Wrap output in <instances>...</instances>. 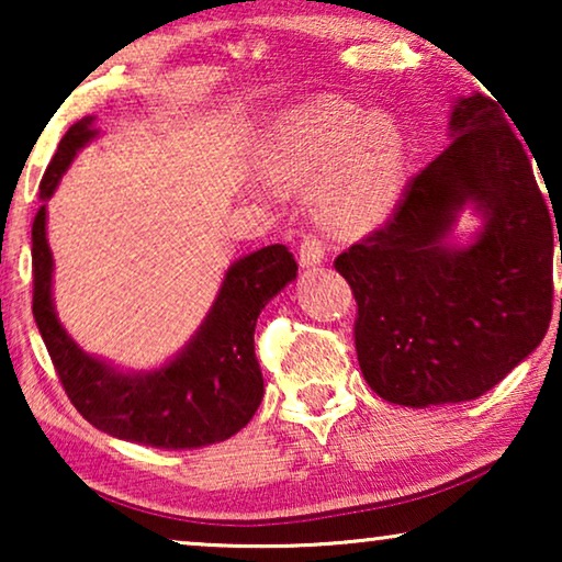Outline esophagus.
Returning <instances> with one entry per match:
<instances>
[{
	"label": "esophagus",
	"instance_id": "obj_1",
	"mask_svg": "<svg viewBox=\"0 0 562 562\" xmlns=\"http://www.w3.org/2000/svg\"><path fill=\"white\" fill-rule=\"evenodd\" d=\"M322 260H325V245H322L319 237L306 235L302 245H299V263L304 268H312V266H319Z\"/></svg>",
	"mask_w": 562,
	"mask_h": 562
}]
</instances>
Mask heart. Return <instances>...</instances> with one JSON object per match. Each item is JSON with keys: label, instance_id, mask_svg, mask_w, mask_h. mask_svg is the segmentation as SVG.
Returning <instances> with one entry per match:
<instances>
[{"label": "heart", "instance_id": "obj_1", "mask_svg": "<svg viewBox=\"0 0 562 562\" xmlns=\"http://www.w3.org/2000/svg\"><path fill=\"white\" fill-rule=\"evenodd\" d=\"M406 160L402 125L345 99L283 110L260 140L266 179L294 187L314 181V212L337 235H366L394 214L404 194Z\"/></svg>", "mask_w": 562, "mask_h": 562}]
</instances>
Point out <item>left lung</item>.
<instances>
[{"label": "left lung", "mask_w": 562, "mask_h": 562, "mask_svg": "<svg viewBox=\"0 0 562 562\" xmlns=\"http://www.w3.org/2000/svg\"><path fill=\"white\" fill-rule=\"evenodd\" d=\"M448 137L394 217L335 260L358 302L363 379L412 409L486 394L532 356L552 317V214L504 106L458 97ZM465 209L482 225L458 244Z\"/></svg>", "instance_id": "left-lung-1"}]
</instances>
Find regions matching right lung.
<instances>
[{
    "mask_svg": "<svg viewBox=\"0 0 562 562\" xmlns=\"http://www.w3.org/2000/svg\"><path fill=\"white\" fill-rule=\"evenodd\" d=\"M97 117L68 127L41 181L33 222V317L68 398L89 425L117 440L164 450H194L227 440L248 425L263 398L256 322L263 306L296 279L286 245L248 252L225 271L217 296L189 342L150 371H125L91 356L60 325L53 304L48 206L76 153L94 140Z\"/></svg>",
    "mask_w": 562,
    "mask_h": 562,
    "instance_id": "obj_1",
    "label": "right lung"
}]
</instances>
